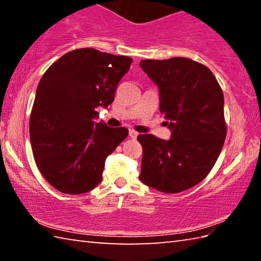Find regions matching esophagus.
<instances>
[{"label": "esophagus", "mask_w": 261, "mask_h": 261, "mask_svg": "<svg viewBox=\"0 0 261 261\" xmlns=\"http://www.w3.org/2000/svg\"><path fill=\"white\" fill-rule=\"evenodd\" d=\"M129 136L131 137L132 139H136L137 137H138V132H136L135 130H130V131H129Z\"/></svg>", "instance_id": "1"}]
</instances>
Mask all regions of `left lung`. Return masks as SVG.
Wrapping results in <instances>:
<instances>
[{
  "mask_svg": "<svg viewBox=\"0 0 261 261\" xmlns=\"http://www.w3.org/2000/svg\"><path fill=\"white\" fill-rule=\"evenodd\" d=\"M140 68L159 88L170 139L140 135L139 179L165 193H177L204 179L227 135L222 90L211 70L187 57L143 60Z\"/></svg>",
  "mask_w": 261,
  "mask_h": 261,
  "instance_id": "left-lung-1",
  "label": "left lung"
}]
</instances>
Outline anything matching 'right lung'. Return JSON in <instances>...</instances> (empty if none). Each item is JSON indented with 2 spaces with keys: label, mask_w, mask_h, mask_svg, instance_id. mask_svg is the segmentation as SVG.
Returning a JSON list of instances; mask_svg holds the SVG:
<instances>
[{
  "label": "right lung",
  "mask_w": 261,
  "mask_h": 261,
  "mask_svg": "<svg viewBox=\"0 0 261 261\" xmlns=\"http://www.w3.org/2000/svg\"><path fill=\"white\" fill-rule=\"evenodd\" d=\"M132 59L82 48L53 63L39 83L31 113L33 156L56 190L81 194L102 179L105 161L124 140L125 127H109L99 118L129 71Z\"/></svg>",
  "instance_id": "obj_1"
}]
</instances>
